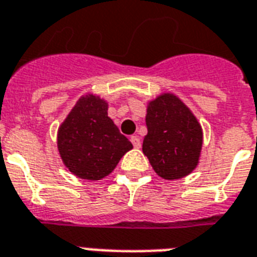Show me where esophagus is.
<instances>
[{
	"instance_id": "obj_1",
	"label": "esophagus",
	"mask_w": 257,
	"mask_h": 257,
	"mask_svg": "<svg viewBox=\"0 0 257 257\" xmlns=\"http://www.w3.org/2000/svg\"><path fill=\"white\" fill-rule=\"evenodd\" d=\"M131 142H132V144H133V147H135V148H140V147H142L140 139H139V137H137V136H132V137H131Z\"/></svg>"
}]
</instances>
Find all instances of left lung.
<instances>
[{
	"label": "left lung",
	"mask_w": 257,
	"mask_h": 257,
	"mask_svg": "<svg viewBox=\"0 0 257 257\" xmlns=\"http://www.w3.org/2000/svg\"><path fill=\"white\" fill-rule=\"evenodd\" d=\"M146 124L143 152L156 174L170 181L189 175L198 164L202 129L185 103L160 95L148 105Z\"/></svg>",
	"instance_id": "1"
}]
</instances>
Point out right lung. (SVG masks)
<instances>
[{
  "instance_id": "1",
  "label": "right lung",
  "mask_w": 257,
  "mask_h": 257,
  "mask_svg": "<svg viewBox=\"0 0 257 257\" xmlns=\"http://www.w3.org/2000/svg\"><path fill=\"white\" fill-rule=\"evenodd\" d=\"M58 148L74 175L98 181L109 175L133 146L107 117V103L86 95L59 128Z\"/></svg>"
}]
</instances>
